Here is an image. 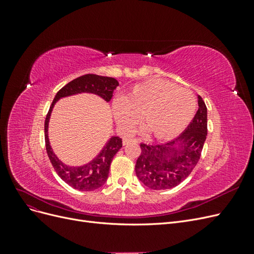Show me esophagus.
<instances>
[{"instance_id":"esophagus-1","label":"esophagus","mask_w":254,"mask_h":254,"mask_svg":"<svg viewBox=\"0 0 254 254\" xmlns=\"http://www.w3.org/2000/svg\"><path fill=\"white\" fill-rule=\"evenodd\" d=\"M130 143H139V141L136 139H130V137H124V139H123V144L124 145L130 144Z\"/></svg>"}]
</instances>
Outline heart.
<instances>
[{
	"mask_svg": "<svg viewBox=\"0 0 254 254\" xmlns=\"http://www.w3.org/2000/svg\"><path fill=\"white\" fill-rule=\"evenodd\" d=\"M196 110V99L189 89L165 80L135 84L126 97L113 102L115 121L122 131L131 132L143 117L144 124L157 139H170L181 132Z\"/></svg>",
	"mask_w": 254,
	"mask_h": 254,
	"instance_id": "obj_1",
	"label": "heart"
}]
</instances>
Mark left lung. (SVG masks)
Returning <instances> with one entry per match:
<instances>
[{
  "instance_id": "8db88e82",
  "label": "left lung",
  "mask_w": 254,
  "mask_h": 254,
  "mask_svg": "<svg viewBox=\"0 0 254 254\" xmlns=\"http://www.w3.org/2000/svg\"><path fill=\"white\" fill-rule=\"evenodd\" d=\"M206 106L198 96V110L188 128L175 140L156 145L142 143L136 177L151 190L173 189L186 180L197 165L207 134ZM179 147L176 148L175 145Z\"/></svg>"
}]
</instances>
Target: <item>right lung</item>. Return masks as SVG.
Segmentation results:
<instances>
[{
  "label": "right lung",
  "mask_w": 254,
  "mask_h": 254,
  "mask_svg": "<svg viewBox=\"0 0 254 254\" xmlns=\"http://www.w3.org/2000/svg\"><path fill=\"white\" fill-rule=\"evenodd\" d=\"M119 86V81L112 77H106V76H99L96 74H86L79 76V77L73 79L64 87L61 88L54 98V101L50 107V110L47 114L44 122V137H45V147L51 163L56 171L57 175L68 186L75 190L90 191L94 190L104 186L109 175L110 164L112 159L121 148L122 139L119 136H112L107 143V145L99 152V155L90 163L80 167H71L64 164L53 152L48 136V126L52 109L55 103L59 98L64 96H70L73 94L82 93H94L103 97L106 102H109L112 98L113 92Z\"/></svg>",
  "instance_id": "right-lung-1"
}]
</instances>
